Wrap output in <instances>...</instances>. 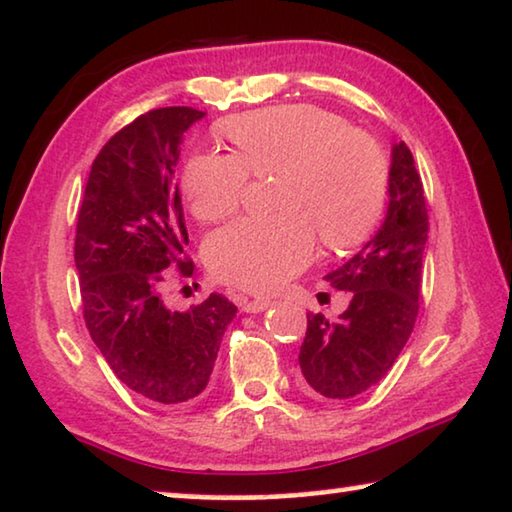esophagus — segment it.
Instances as JSON below:
<instances>
[{"instance_id":"34e87169","label":"esophagus","mask_w":512,"mask_h":512,"mask_svg":"<svg viewBox=\"0 0 512 512\" xmlns=\"http://www.w3.org/2000/svg\"><path fill=\"white\" fill-rule=\"evenodd\" d=\"M273 301L269 299H241V310L243 312H264L269 310Z\"/></svg>"}]
</instances>
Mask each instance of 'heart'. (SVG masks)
I'll use <instances>...</instances> for the list:
<instances>
[{
    "label": "heart",
    "mask_w": 512,
    "mask_h": 512,
    "mask_svg": "<svg viewBox=\"0 0 512 512\" xmlns=\"http://www.w3.org/2000/svg\"><path fill=\"white\" fill-rule=\"evenodd\" d=\"M232 154H193L181 174L190 211L220 220L239 209L248 172H280L278 216L243 218L209 236L213 276L246 292H276L299 273L319 239L331 250L363 243L386 204L388 165L368 133L317 105H276L236 114L218 126Z\"/></svg>",
    "instance_id": "b5f03b06"
}]
</instances>
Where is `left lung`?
Instances as JSON below:
<instances>
[{"label":"left lung","mask_w":512,"mask_h":512,"mask_svg":"<svg viewBox=\"0 0 512 512\" xmlns=\"http://www.w3.org/2000/svg\"><path fill=\"white\" fill-rule=\"evenodd\" d=\"M427 209L421 174L404 142L393 144L388 207L377 234L338 269L331 287L352 292L347 310L329 322L308 315L299 352L305 391L347 400L368 391L393 368L418 315Z\"/></svg>","instance_id":"obj_1"}]
</instances>
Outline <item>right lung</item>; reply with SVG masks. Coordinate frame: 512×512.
Masks as SVG:
<instances>
[{"mask_svg": "<svg viewBox=\"0 0 512 512\" xmlns=\"http://www.w3.org/2000/svg\"><path fill=\"white\" fill-rule=\"evenodd\" d=\"M204 112L160 108L110 137L91 165L75 234V269L91 340L126 384L149 402L181 404L209 384L220 340L236 315L223 294L170 310L160 285L188 243L174 167L183 133Z\"/></svg>", "mask_w": 512, "mask_h": 512, "instance_id": "1", "label": "right lung"}]
</instances>
